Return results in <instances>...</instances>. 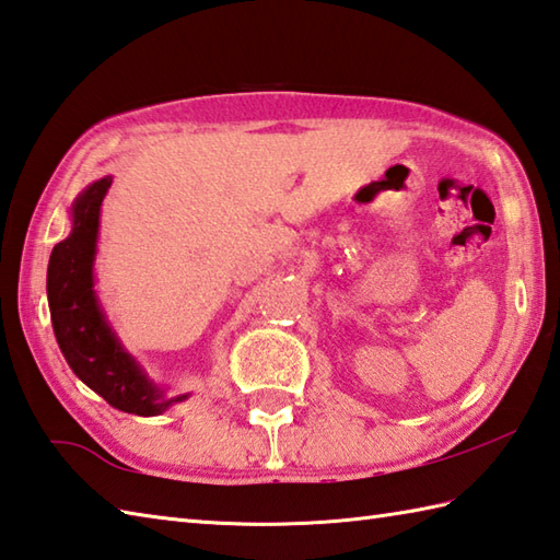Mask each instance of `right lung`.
<instances>
[{
    "label": "right lung",
    "instance_id": "obj_1",
    "mask_svg": "<svg viewBox=\"0 0 560 560\" xmlns=\"http://www.w3.org/2000/svg\"><path fill=\"white\" fill-rule=\"evenodd\" d=\"M110 176L91 184L72 208V234L52 248L48 302L55 338L74 374L106 401L135 416H156L186 396L164 398L108 328L94 294L98 212Z\"/></svg>",
    "mask_w": 560,
    "mask_h": 560
}]
</instances>
